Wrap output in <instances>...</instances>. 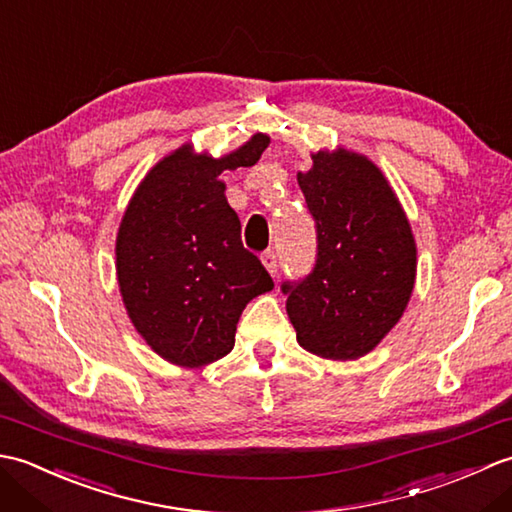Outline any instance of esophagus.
Here are the masks:
<instances>
[{"label":"esophagus","instance_id":"1","mask_svg":"<svg viewBox=\"0 0 512 512\" xmlns=\"http://www.w3.org/2000/svg\"><path fill=\"white\" fill-rule=\"evenodd\" d=\"M262 264L266 266V270L270 275H277V268H279V262H277V255H275V250H266V253L262 255Z\"/></svg>","mask_w":512,"mask_h":512}]
</instances>
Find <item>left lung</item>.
I'll return each instance as SVG.
<instances>
[{"label": "left lung", "mask_w": 512, "mask_h": 512, "mask_svg": "<svg viewBox=\"0 0 512 512\" xmlns=\"http://www.w3.org/2000/svg\"><path fill=\"white\" fill-rule=\"evenodd\" d=\"M297 180L317 224V264L306 279L281 284L288 317L303 350L354 361L405 312L416 239L383 171L361 154L317 151Z\"/></svg>", "instance_id": "obj_1"}]
</instances>
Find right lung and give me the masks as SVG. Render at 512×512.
Instances as JSON below:
<instances>
[{
  "label": "right lung",
  "mask_w": 512,
  "mask_h": 512,
  "mask_svg": "<svg viewBox=\"0 0 512 512\" xmlns=\"http://www.w3.org/2000/svg\"><path fill=\"white\" fill-rule=\"evenodd\" d=\"M270 138L255 134L222 158L182 145L151 169L116 235V277L134 328L165 361L204 367L235 345L246 303L273 290L242 244L224 171L253 167Z\"/></svg>",
  "instance_id": "right-lung-1"
}]
</instances>
